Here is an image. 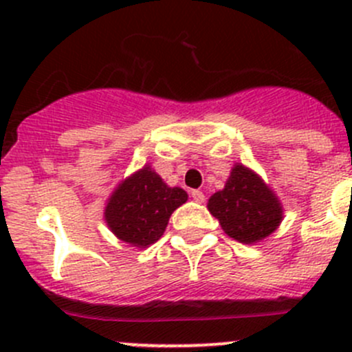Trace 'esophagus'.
I'll return each mask as SVG.
<instances>
[{"mask_svg": "<svg viewBox=\"0 0 352 352\" xmlns=\"http://www.w3.org/2000/svg\"><path fill=\"white\" fill-rule=\"evenodd\" d=\"M190 196H192L194 201L199 202V204H202V202L206 201V196H204V192H202V190H192V192H190Z\"/></svg>", "mask_w": 352, "mask_h": 352, "instance_id": "esophagus-1", "label": "esophagus"}]
</instances>
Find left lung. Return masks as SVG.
Segmentation results:
<instances>
[{
  "mask_svg": "<svg viewBox=\"0 0 352 352\" xmlns=\"http://www.w3.org/2000/svg\"><path fill=\"white\" fill-rule=\"evenodd\" d=\"M208 209L223 232L240 243H257L271 235L283 221V206L264 180L236 163L225 189L212 194Z\"/></svg>",
  "mask_w": 352,
  "mask_h": 352,
  "instance_id": "left-lung-1",
  "label": "left lung"
}]
</instances>
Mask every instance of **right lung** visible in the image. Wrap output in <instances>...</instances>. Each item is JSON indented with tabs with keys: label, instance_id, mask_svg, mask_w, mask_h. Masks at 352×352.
Returning a JSON list of instances; mask_svg holds the SVG:
<instances>
[{
	"label": "right lung",
	"instance_id": "obj_1",
	"mask_svg": "<svg viewBox=\"0 0 352 352\" xmlns=\"http://www.w3.org/2000/svg\"><path fill=\"white\" fill-rule=\"evenodd\" d=\"M186 201V190L168 187L146 165L113 190L105 206V223L119 240L146 248L160 240L172 212Z\"/></svg>",
	"mask_w": 352,
	"mask_h": 352
}]
</instances>
